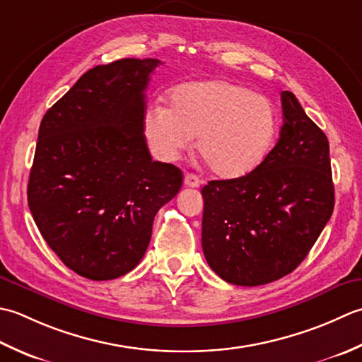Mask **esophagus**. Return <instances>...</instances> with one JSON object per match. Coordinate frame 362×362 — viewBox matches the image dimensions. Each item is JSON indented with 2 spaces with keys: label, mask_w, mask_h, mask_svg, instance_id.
<instances>
[{
  "label": "esophagus",
  "mask_w": 362,
  "mask_h": 362,
  "mask_svg": "<svg viewBox=\"0 0 362 362\" xmlns=\"http://www.w3.org/2000/svg\"><path fill=\"white\" fill-rule=\"evenodd\" d=\"M202 184L200 178H198L197 175L194 173H186V176H184V186L187 187H198Z\"/></svg>",
  "instance_id": "1"
}]
</instances>
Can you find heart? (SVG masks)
<instances>
[{
	"instance_id": "1",
	"label": "heart",
	"mask_w": 362,
	"mask_h": 362,
	"mask_svg": "<svg viewBox=\"0 0 362 362\" xmlns=\"http://www.w3.org/2000/svg\"><path fill=\"white\" fill-rule=\"evenodd\" d=\"M170 107L151 106L144 132L151 153L173 162L197 148L218 178L234 180L256 170L269 153L276 132L272 101L230 81H197L175 87Z\"/></svg>"
}]
</instances>
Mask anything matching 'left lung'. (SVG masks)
Listing matches in <instances>:
<instances>
[{"mask_svg": "<svg viewBox=\"0 0 362 362\" xmlns=\"http://www.w3.org/2000/svg\"><path fill=\"white\" fill-rule=\"evenodd\" d=\"M283 127L261 165L209 181L202 245L226 283L261 286L289 275L308 256L334 209L329 144L292 92H281Z\"/></svg>", "mask_w": 362, "mask_h": 362, "instance_id": "obj_1", "label": "left lung"}]
</instances>
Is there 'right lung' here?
<instances>
[{
    "label": "right lung",
    "instance_id": "obj_1",
    "mask_svg": "<svg viewBox=\"0 0 362 362\" xmlns=\"http://www.w3.org/2000/svg\"><path fill=\"white\" fill-rule=\"evenodd\" d=\"M158 59H120L86 71L43 115L28 204L43 239L78 275L106 281L142 259L158 211L182 172L153 160L145 90Z\"/></svg>",
    "mask_w": 362,
    "mask_h": 362
}]
</instances>
